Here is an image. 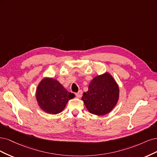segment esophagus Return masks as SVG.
Wrapping results in <instances>:
<instances>
[{"label":"esophagus","instance_id":"esophagus-1","mask_svg":"<svg viewBox=\"0 0 157 157\" xmlns=\"http://www.w3.org/2000/svg\"><path fill=\"white\" fill-rule=\"evenodd\" d=\"M82 94H83L82 90H79V91L77 93H75V96H76V97L78 98H79L82 97Z\"/></svg>","mask_w":157,"mask_h":157}]
</instances>
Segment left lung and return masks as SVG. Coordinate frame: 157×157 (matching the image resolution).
<instances>
[{
	"mask_svg": "<svg viewBox=\"0 0 157 157\" xmlns=\"http://www.w3.org/2000/svg\"><path fill=\"white\" fill-rule=\"evenodd\" d=\"M119 98V85L112 75L105 72L91 80L82 100L90 113L105 115L114 108Z\"/></svg>",
	"mask_w": 157,
	"mask_h": 157,
	"instance_id": "obj_1",
	"label": "left lung"
}]
</instances>
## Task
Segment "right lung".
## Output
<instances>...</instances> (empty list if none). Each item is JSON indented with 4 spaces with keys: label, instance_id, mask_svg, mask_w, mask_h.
<instances>
[{
    "label": "right lung",
    "instance_id": "right-lung-1",
    "mask_svg": "<svg viewBox=\"0 0 157 157\" xmlns=\"http://www.w3.org/2000/svg\"><path fill=\"white\" fill-rule=\"evenodd\" d=\"M74 97V94L68 93L62 84L53 78H44L36 90V99L38 106L49 114L62 112L68 100Z\"/></svg>",
    "mask_w": 157,
    "mask_h": 157
}]
</instances>
